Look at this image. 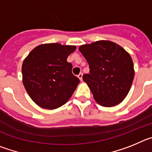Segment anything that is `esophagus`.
Instances as JSON below:
<instances>
[{
  "instance_id": "34e87169",
  "label": "esophagus",
  "mask_w": 152,
  "mask_h": 152,
  "mask_svg": "<svg viewBox=\"0 0 152 152\" xmlns=\"http://www.w3.org/2000/svg\"><path fill=\"white\" fill-rule=\"evenodd\" d=\"M77 77H78V78L80 79V80H82V77H83V73H80L78 75H77Z\"/></svg>"
}]
</instances>
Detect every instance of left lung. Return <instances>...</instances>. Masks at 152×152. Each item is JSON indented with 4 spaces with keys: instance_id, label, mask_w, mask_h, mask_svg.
I'll return each mask as SVG.
<instances>
[{
    "instance_id": "1",
    "label": "left lung",
    "mask_w": 152,
    "mask_h": 152,
    "mask_svg": "<svg viewBox=\"0 0 152 152\" xmlns=\"http://www.w3.org/2000/svg\"><path fill=\"white\" fill-rule=\"evenodd\" d=\"M79 51L88 61L90 73L83 75L94 100L111 107L121 103L128 94L134 79L131 56L110 41H97L80 45Z\"/></svg>"
}]
</instances>
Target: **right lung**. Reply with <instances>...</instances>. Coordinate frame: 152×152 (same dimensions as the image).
I'll list each match as a JSON object with an SVG mask.
<instances>
[{"label": "right lung", "instance_id": "right-lung-1", "mask_svg": "<svg viewBox=\"0 0 152 152\" xmlns=\"http://www.w3.org/2000/svg\"><path fill=\"white\" fill-rule=\"evenodd\" d=\"M75 45L58 43L40 45L29 52L23 62V83L31 99L44 109L61 107L72 96L80 83L72 74L67 58Z\"/></svg>", "mask_w": 152, "mask_h": 152}]
</instances>
